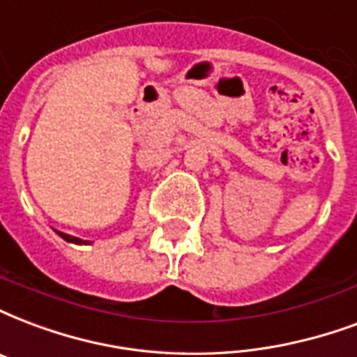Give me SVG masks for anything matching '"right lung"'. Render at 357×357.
Masks as SVG:
<instances>
[{"instance_id": "1", "label": "right lung", "mask_w": 357, "mask_h": 357, "mask_svg": "<svg viewBox=\"0 0 357 357\" xmlns=\"http://www.w3.org/2000/svg\"><path fill=\"white\" fill-rule=\"evenodd\" d=\"M60 235L61 239L67 241V243H73V245H90V241H82L79 237H73V235H67V233H61V231H56Z\"/></svg>"}]
</instances>
